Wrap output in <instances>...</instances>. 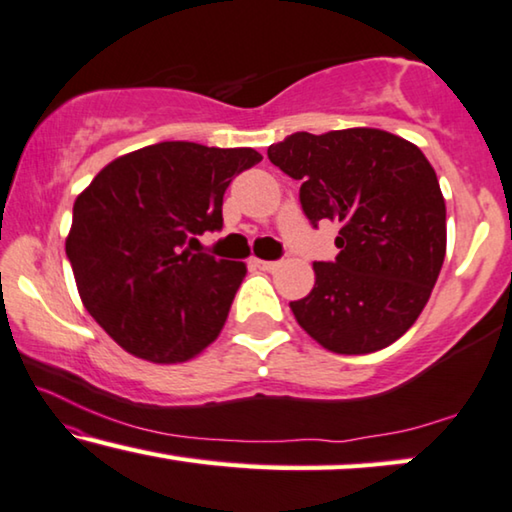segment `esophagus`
Wrapping results in <instances>:
<instances>
[{
    "label": "esophagus",
    "mask_w": 512,
    "mask_h": 512,
    "mask_svg": "<svg viewBox=\"0 0 512 512\" xmlns=\"http://www.w3.org/2000/svg\"><path fill=\"white\" fill-rule=\"evenodd\" d=\"M253 262H255L257 269H262V271H276V269H280V262H266V259H253Z\"/></svg>",
    "instance_id": "34e87169"
}]
</instances>
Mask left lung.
I'll list each match as a JSON object with an SVG mask.
<instances>
[{
	"mask_svg": "<svg viewBox=\"0 0 512 512\" xmlns=\"http://www.w3.org/2000/svg\"><path fill=\"white\" fill-rule=\"evenodd\" d=\"M294 181L306 218L338 222L334 262H315L294 318L322 348L366 355L420 318L445 259V199L422 150L373 127L297 132L269 146Z\"/></svg>",
	"mask_w": 512,
	"mask_h": 512,
	"instance_id": "8db88e82",
	"label": "left lung"
}]
</instances>
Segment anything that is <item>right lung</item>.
I'll return each instance as SVG.
<instances>
[{"label":"right lung","mask_w":512,"mask_h":512,"mask_svg":"<svg viewBox=\"0 0 512 512\" xmlns=\"http://www.w3.org/2000/svg\"><path fill=\"white\" fill-rule=\"evenodd\" d=\"M259 160L253 148L162 141L78 194L67 236L78 294L129 355L178 364L220 336L246 264L197 253L194 236L222 227L225 190Z\"/></svg>","instance_id":"right-lung-1"}]
</instances>
